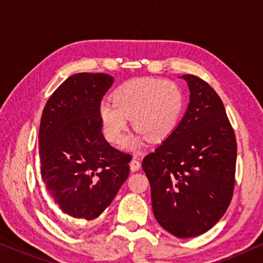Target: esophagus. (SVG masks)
Segmentation results:
<instances>
[{"mask_svg":"<svg viewBox=\"0 0 263 263\" xmlns=\"http://www.w3.org/2000/svg\"><path fill=\"white\" fill-rule=\"evenodd\" d=\"M129 168H131L132 172H136V171H138L139 168H141V162H139V160L136 159V157H134V159L131 160V162H129Z\"/></svg>","mask_w":263,"mask_h":263,"instance_id":"esophagus-1","label":"esophagus"}]
</instances>
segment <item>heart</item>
Listing matches in <instances>:
<instances>
[{
  "instance_id": "obj_1",
  "label": "heart",
  "mask_w": 263,
  "mask_h": 263,
  "mask_svg": "<svg viewBox=\"0 0 263 263\" xmlns=\"http://www.w3.org/2000/svg\"><path fill=\"white\" fill-rule=\"evenodd\" d=\"M183 103V95L176 84L152 78L129 80L114 91L111 104H100L101 129L108 142L121 145L132 119L138 139L164 141L179 122Z\"/></svg>"
}]
</instances>
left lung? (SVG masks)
<instances>
[{
  "mask_svg": "<svg viewBox=\"0 0 263 263\" xmlns=\"http://www.w3.org/2000/svg\"><path fill=\"white\" fill-rule=\"evenodd\" d=\"M190 103L179 125L143 159L157 222L178 238L207 232L229 208L237 142L216 91L197 76H181Z\"/></svg>",
  "mask_w": 263,
  "mask_h": 263,
  "instance_id": "1",
  "label": "left lung"
}]
</instances>
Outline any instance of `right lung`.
Listing matches in <instances>:
<instances>
[{"label": "right lung", "instance_id": "obj_1", "mask_svg": "<svg viewBox=\"0 0 263 263\" xmlns=\"http://www.w3.org/2000/svg\"><path fill=\"white\" fill-rule=\"evenodd\" d=\"M111 84L104 73H77L52 92L42 113L41 177L56 204L76 219L102 214L129 173L132 156L101 132L99 107Z\"/></svg>", "mask_w": 263, "mask_h": 263}]
</instances>
